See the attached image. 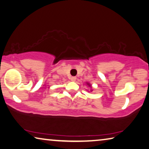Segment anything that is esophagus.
I'll list each match as a JSON object with an SVG mask.
<instances>
[{
	"mask_svg": "<svg viewBox=\"0 0 149 149\" xmlns=\"http://www.w3.org/2000/svg\"><path fill=\"white\" fill-rule=\"evenodd\" d=\"M76 79H77L76 77H71V81H75Z\"/></svg>",
	"mask_w": 149,
	"mask_h": 149,
	"instance_id": "1",
	"label": "esophagus"
}]
</instances>
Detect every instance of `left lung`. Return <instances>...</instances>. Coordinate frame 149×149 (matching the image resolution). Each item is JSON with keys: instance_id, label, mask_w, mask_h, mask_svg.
<instances>
[{"instance_id": "8db88e82", "label": "left lung", "mask_w": 149, "mask_h": 149, "mask_svg": "<svg viewBox=\"0 0 149 149\" xmlns=\"http://www.w3.org/2000/svg\"><path fill=\"white\" fill-rule=\"evenodd\" d=\"M86 85H87L88 86H89V87H90V88H91V90H90V91L91 92H92V91H93V90H92V85H91V84L90 83H88V82H86Z\"/></svg>"}]
</instances>
